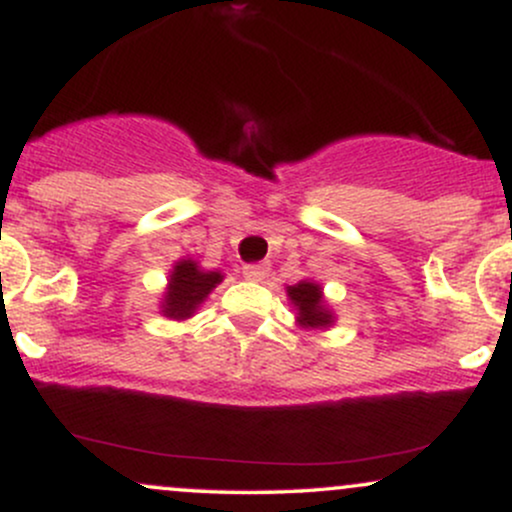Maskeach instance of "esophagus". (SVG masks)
<instances>
[{"label":"esophagus","instance_id":"esophagus-1","mask_svg":"<svg viewBox=\"0 0 512 512\" xmlns=\"http://www.w3.org/2000/svg\"><path fill=\"white\" fill-rule=\"evenodd\" d=\"M267 274H269L267 264H245V267H243V276H245V279H250V281L267 279Z\"/></svg>","mask_w":512,"mask_h":512}]
</instances>
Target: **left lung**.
Listing matches in <instances>:
<instances>
[{"instance_id":"obj_1","label":"left lung","mask_w":512,"mask_h":512,"mask_svg":"<svg viewBox=\"0 0 512 512\" xmlns=\"http://www.w3.org/2000/svg\"><path fill=\"white\" fill-rule=\"evenodd\" d=\"M286 296H289V303L296 310V322L303 330H330L337 322V315L317 281L301 279L298 284L286 286Z\"/></svg>"}]
</instances>
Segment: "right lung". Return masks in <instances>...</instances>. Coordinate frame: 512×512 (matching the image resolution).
Segmentation results:
<instances>
[{
  "label": "right lung",
  "instance_id": "right-lung-1",
  "mask_svg": "<svg viewBox=\"0 0 512 512\" xmlns=\"http://www.w3.org/2000/svg\"><path fill=\"white\" fill-rule=\"evenodd\" d=\"M223 281L219 269H202L192 257H182L168 274L166 291L161 296V315L168 320H190L202 308L209 293Z\"/></svg>",
  "mask_w": 512,
  "mask_h": 512
}]
</instances>
